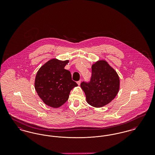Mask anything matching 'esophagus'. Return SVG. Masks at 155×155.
<instances>
[{"instance_id":"1","label":"esophagus","mask_w":155,"mask_h":155,"mask_svg":"<svg viewBox=\"0 0 155 155\" xmlns=\"http://www.w3.org/2000/svg\"><path fill=\"white\" fill-rule=\"evenodd\" d=\"M81 80H80V81H77V84L78 85H80V84H81Z\"/></svg>"}]
</instances>
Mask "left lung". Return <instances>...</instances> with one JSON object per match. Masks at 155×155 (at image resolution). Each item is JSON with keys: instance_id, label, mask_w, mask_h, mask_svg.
<instances>
[{"instance_id": "8db88e82", "label": "left lung", "mask_w": 155, "mask_h": 155, "mask_svg": "<svg viewBox=\"0 0 155 155\" xmlns=\"http://www.w3.org/2000/svg\"><path fill=\"white\" fill-rule=\"evenodd\" d=\"M87 103L101 107L110 103L118 94L120 78L117 72L105 60H99L92 66V76L88 83L82 82Z\"/></svg>"}]
</instances>
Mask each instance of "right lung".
<instances>
[{
	"instance_id": "1",
	"label": "right lung",
	"mask_w": 155,
	"mask_h": 155,
	"mask_svg": "<svg viewBox=\"0 0 155 155\" xmlns=\"http://www.w3.org/2000/svg\"><path fill=\"white\" fill-rule=\"evenodd\" d=\"M68 61L51 59L37 72L35 88L39 97L50 107H60L68 100L71 90L78 86L72 80L71 73L64 69Z\"/></svg>"
}]
</instances>
